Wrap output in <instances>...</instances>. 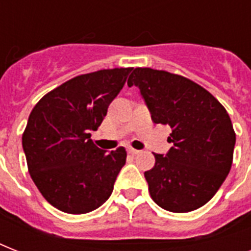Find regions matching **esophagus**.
<instances>
[{
  "instance_id": "34e87169",
  "label": "esophagus",
  "mask_w": 251,
  "mask_h": 251,
  "mask_svg": "<svg viewBox=\"0 0 251 251\" xmlns=\"http://www.w3.org/2000/svg\"><path fill=\"white\" fill-rule=\"evenodd\" d=\"M138 152H139V151L135 149H131V147H129V149H127V153H130V155H137Z\"/></svg>"
}]
</instances>
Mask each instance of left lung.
Wrapping results in <instances>:
<instances>
[{
    "instance_id": "obj_1",
    "label": "left lung",
    "mask_w": 251,
    "mask_h": 251,
    "mask_svg": "<svg viewBox=\"0 0 251 251\" xmlns=\"http://www.w3.org/2000/svg\"><path fill=\"white\" fill-rule=\"evenodd\" d=\"M135 84L155 124L172 129L167 155L153 153L155 165L145 172L157 206L183 214L204 206L229 173L236 133L226 108L206 88L178 74L135 68L127 86Z\"/></svg>"
}]
</instances>
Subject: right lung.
<instances>
[{"label": "right lung", "instance_id": "obj_1", "mask_svg": "<svg viewBox=\"0 0 251 251\" xmlns=\"http://www.w3.org/2000/svg\"><path fill=\"white\" fill-rule=\"evenodd\" d=\"M131 70L82 74L44 95L33 106L22 145L31 178L57 210L87 214L112 194L126 151L118 147L106 153L95 146L91 131L98 130Z\"/></svg>", "mask_w": 251, "mask_h": 251}]
</instances>
